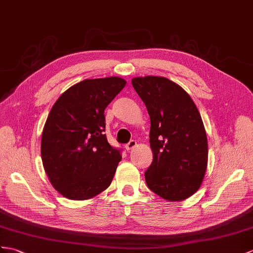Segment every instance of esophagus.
<instances>
[{
    "label": "esophagus",
    "mask_w": 253,
    "mask_h": 253,
    "mask_svg": "<svg viewBox=\"0 0 253 253\" xmlns=\"http://www.w3.org/2000/svg\"><path fill=\"white\" fill-rule=\"evenodd\" d=\"M136 140H130V141H128V143L126 145V149L128 151V150H132L133 149V148H135V147H136Z\"/></svg>",
    "instance_id": "obj_1"
}]
</instances>
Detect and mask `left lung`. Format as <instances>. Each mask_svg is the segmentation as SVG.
Returning a JSON list of instances; mask_svg holds the SVG:
<instances>
[{"label":"left lung","mask_w":253,"mask_h":253,"mask_svg":"<svg viewBox=\"0 0 253 253\" xmlns=\"http://www.w3.org/2000/svg\"><path fill=\"white\" fill-rule=\"evenodd\" d=\"M132 84L150 116L153 160L145 171L147 186L166 201L186 200L199 190L207 169V136L199 110L180 85L165 77H136Z\"/></svg>","instance_id":"8db88e82"}]
</instances>
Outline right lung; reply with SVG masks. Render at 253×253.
Here are the masks:
<instances>
[{"instance_id": "obj_1", "label": "right lung", "mask_w": 253, "mask_h": 253, "mask_svg": "<svg viewBox=\"0 0 253 253\" xmlns=\"http://www.w3.org/2000/svg\"><path fill=\"white\" fill-rule=\"evenodd\" d=\"M126 82L85 79L54 103L42 134V165L53 188L70 200H88L109 187L121 149L108 144L104 110Z\"/></svg>"}]
</instances>
